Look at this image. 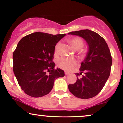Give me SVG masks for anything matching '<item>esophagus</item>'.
Here are the masks:
<instances>
[{
	"label": "esophagus",
	"instance_id": "esophagus-1",
	"mask_svg": "<svg viewBox=\"0 0 123 123\" xmlns=\"http://www.w3.org/2000/svg\"><path fill=\"white\" fill-rule=\"evenodd\" d=\"M69 74V73L68 72H65V75H68Z\"/></svg>",
	"mask_w": 123,
	"mask_h": 123
}]
</instances>
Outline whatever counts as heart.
I'll return each mask as SVG.
<instances>
[{
  "label": "heart",
  "mask_w": 123,
  "mask_h": 123,
  "mask_svg": "<svg viewBox=\"0 0 123 123\" xmlns=\"http://www.w3.org/2000/svg\"><path fill=\"white\" fill-rule=\"evenodd\" d=\"M68 42L70 44L72 47L75 50H80L84 45L83 40L80 37H76L71 38V39H69ZM60 46V43H58L56 45L55 48V54H57ZM79 53L81 55H84V51H80ZM76 63H77V60L75 58H62L58 62V65L59 67L62 69L69 71V70L72 69L76 65Z\"/></svg>",
  "instance_id": "1"
}]
</instances>
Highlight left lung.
Instances as JSON below:
<instances>
[{"label": "left lung", "instance_id": "obj_1", "mask_svg": "<svg viewBox=\"0 0 123 123\" xmlns=\"http://www.w3.org/2000/svg\"><path fill=\"white\" fill-rule=\"evenodd\" d=\"M82 37L87 42L88 52L81 62L80 73H76L77 78L74 84H69L70 92L81 99H89L99 93L108 80L112 65L111 52L106 42L96 32L84 29L68 33Z\"/></svg>", "mask_w": 123, "mask_h": 123}]
</instances>
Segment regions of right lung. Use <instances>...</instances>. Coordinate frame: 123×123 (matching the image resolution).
<instances>
[{
  "mask_svg": "<svg viewBox=\"0 0 123 123\" xmlns=\"http://www.w3.org/2000/svg\"><path fill=\"white\" fill-rule=\"evenodd\" d=\"M65 35L35 32L18 43L12 57L13 71L25 94L36 98L47 95L55 79L65 76L63 70L55 69L53 58L56 44Z\"/></svg>",
  "mask_w": 123,
  "mask_h": 123,
  "instance_id": "1",
  "label": "right lung"
}]
</instances>
